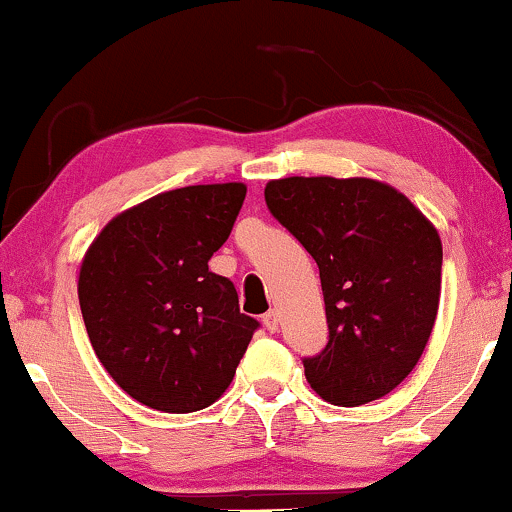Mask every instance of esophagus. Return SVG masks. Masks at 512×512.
I'll return each mask as SVG.
<instances>
[{
	"label": "esophagus",
	"mask_w": 512,
	"mask_h": 512,
	"mask_svg": "<svg viewBox=\"0 0 512 512\" xmlns=\"http://www.w3.org/2000/svg\"><path fill=\"white\" fill-rule=\"evenodd\" d=\"M262 323H264V328H267L269 333H276L278 331V323H281V321H278V314L274 312V309H271V312H267V314L262 316Z\"/></svg>",
	"instance_id": "obj_1"
}]
</instances>
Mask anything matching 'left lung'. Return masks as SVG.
<instances>
[{"label": "left lung", "instance_id": "left-lung-1", "mask_svg": "<svg viewBox=\"0 0 512 512\" xmlns=\"http://www.w3.org/2000/svg\"><path fill=\"white\" fill-rule=\"evenodd\" d=\"M271 215L319 264L328 342L304 357L321 399L361 406L413 371L435 326L442 241L404 193L373 179L269 181Z\"/></svg>", "mask_w": 512, "mask_h": 512}]
</instances>
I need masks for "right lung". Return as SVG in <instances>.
<instances>
[{
	"mask_svg": "<svg viewBox=\"0 0 512 512\" xmlns=\"http://www.w3.org/2000/svg\"><path fill=\"white\" fill-rule=\"evenodd\" d=\"M245 186H184L122 212L82 260L80 309L96 357L129 397L191 413L222 397L260 321L208 262L222 248Z\"/></svg>",
	"mask_w": 512,
	"mask_h": 512,
	"instance_id": "right-lung-1",
	"label": "right lung"
}]
</instances>
